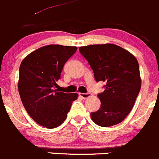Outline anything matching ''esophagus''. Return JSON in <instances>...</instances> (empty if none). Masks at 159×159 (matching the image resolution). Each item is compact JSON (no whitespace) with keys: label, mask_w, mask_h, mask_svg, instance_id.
Returning <instances> with one entry per match:
<instances>
[{"label":"esophagus","mask_w":159,"mask_h":159,"mask_svg":"<svg viewBox=\"0 0 159 159\" xmlns=\"http://www.w3.org/2000/svg\"><path fill=\"white\" fill-rule=\"evenodd\" d=\"M79 96H81V97H82L83 99H87V98H89V97H90V96H91V93H80Z\"/></svg>","instance_id":"34e87169"}]
</instances>
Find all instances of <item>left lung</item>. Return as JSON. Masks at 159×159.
<instances>
[{
  "instance_id": "1",
  "label": "left lung",
  "mask_w": 159,
  "mask_h": 159,
  "mask_svg": "<svg viewBox=\"0 0 159 159\" xmlns=\"http://www.w3.org/2000/svg\"><path fill=\"white\" fill-rule=\"evenodd\" d=\"M94 73L96 81H104L105 90L98 94L100 108L91 113L92 120L102 127L121 122L129 114L140 93L141 78L137 59L114 44L80 47Z\"/></svg>"
}]
</instances>
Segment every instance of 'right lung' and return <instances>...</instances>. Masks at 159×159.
I'll return each instance as SVG.
<instances>
[{
  "instance_id": "1",
  "label": "right lung",
  "mask_w": 159,
  "mask_h": 159,
  "mask_svg": "<svg viewBox=\"0 0 159 159\" xmlns=\"http://www.w3.org/2000/svg\"><path fill=\"white\" fill-rule=\"evenodd\" d=\"M75 46L49 44L30 53L19 66L18 89L28 115L41 126L53 129L66 120L77 93L55 89L68 59L77 51Z\"/></svg>"
}]
</instances>
